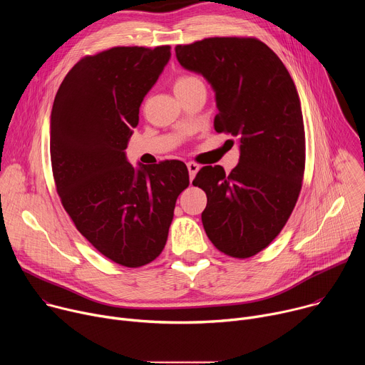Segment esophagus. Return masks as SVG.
<instances>
[{
  "label": "esophagus",
  "instance_id": "esophagus-1",
  "mask_svg": "<svg viewBox=\"0 0 365 365\" xmlns=\"http://www.w3.org/2000/svg\"><path fill=\"white\" fill-rule=\"evenodd\" d=\"M200 168H199V165L197 163H193V162H189L187 163V170H189V176H190V180H193V178H195V175L197 173V170H199Z\"/></svg>",
  "mask_w": 365,
  "mask_h": 365
}]
</instances>
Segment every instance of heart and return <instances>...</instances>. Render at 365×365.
Instances as JSON below:
<instances>
[{
	"label": "heart",
	"instance_id": "b5f03b06",
	"mask_svg": "<svg viewBox=\"0 0 365 365\" xmlns=\"http://www.w3.org/2000/svg\"><path fill=\"white\" fill-rule=\"evenodd\" d=\"M196 83H200V79H197L196 76L193 75H180L175 79V83H173V89L175 92L176 91H182V89H187Z\"/></svg>",
	"mask_w": 365,
	"mask_h": 365
}]
</instances>
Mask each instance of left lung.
I'll return each instance as SVG.
<instances>
[{"instance_id":"left-lung-1","label":"left lung","mask_w":365,"mask_h":365,"mask_svg":"<svg viewBox=\"0 0 365 365\" xmlns=\"http://www.w3.org/2000/svg\"><path fill=\"white\" fill-rule=\"evenodd\" d=\"M175 50L185 69L212 85L215 131L240 141V162L230 175L205 166L193 180L207 197L205 232L221 252L252 257L280 234L302 189L306 147L294 82L255 37H207Z\"/></svg>"}]
</instances>
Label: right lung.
I'll return each instance as SVG.
<instances>
[{
    "mask_svg": "<svg viewBox=\"0 0 365 365\" xmlns=\"http://www.w3.org/2000/svg\"><path fill=\"white\" fill-rule=\"evenodd\" d=\"M169 59L170 46H118L85 56L51 108L50 160L65 211L102 255L131 269L160 255L176 199L189 186L183 162L135 170L124 153L141 102Z\"/></svg>",
    "mask_w": 365,
    "mask_h": 365,
    "instance_id": "obj_1",
    "label": "right lung"
}]
</instances>
